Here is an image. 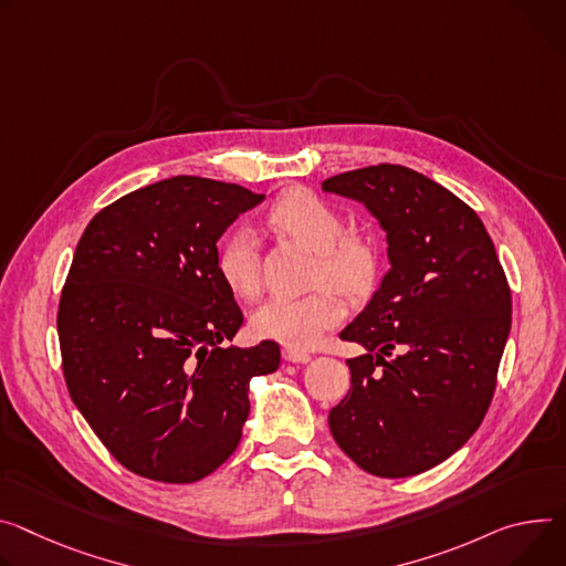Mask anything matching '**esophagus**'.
<instances>
[{
	"mask_svg": "<svg viewBox=\"0 0 566 566\" xmlns=\"http://www.w3.org/2000/svg\"><path fill=\"white\" fill-rule=\"evenodd\" d=\"M282 356L286 358L289 364H306V361H312L310 354L302 352V349H295V347H284Z\"/></svg>",
	"mask_w": 566,
	"mask_h": 566,
	"instance_id": "34e87169",
	"label": "esophagus"
}]
</instances>
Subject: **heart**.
Wrapping results in <instances>:
<instances>
[{
    "instance_id": "heart-1",
    "label": "heart",
    "mask_w": 566,
    "mask_h": 566,
    "mask_svg": "<svg viewBox=\"0 0 566 566\" xmlns=\"http://www.w3.org/2000/svg\"><path fill=\"white\" fill-rule=\"evenodd\" d=\"M271 226L318 252V282H329L345 293L366 291L379 273V243L364 232H345V221L327 200L306 189L282 193L269 212ZM217 273L237 297L260 291V252L250 228H234L217 252ZM345 318L343 300L321 289L310 295L269 297L250 318L260 338L286 347H312L327 329Z\"/></svg>"
}]
</instances>
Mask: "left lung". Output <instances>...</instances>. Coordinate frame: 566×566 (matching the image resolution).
Instances as JSON below:
<instances>
[{
    "mask_svg": "<svg viewBox=\"0 0 566 566\" xmlns=\"http://www.w3.org/2000/svg\"><path fill=\"white\" fill-rule=\"evenodd\" d=\"M361 200L388 239L390 271L340 332L349 392L329 410L336 444L368 474L427 472L481 427L512 321L494 243L468 202L431 178L377 165L323 180Z\"/></svg>",
    "mask_w": 566,
    "mask_h": 566,
    "instance_id": "left-lung-1",
    "label": "left lung"
}]
</instances>
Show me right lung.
I'll return each instance as SVG.
<instances>
[{"mask_svg":"<svg viewBox=\"0 0 566 566\" xmlns=\"http://www.w3.org/2000/svg\"><path fill=\"white\" fill-rule=\"evenodd\" d=\"M264 193L176 176L122 196L78 239L59 302L63 375L96 438L137 476L193 483L234 453L248 384L280 345L226 347L243 323L217 241Z\"/></svg>","mask_w":566,"mask_h":566,"instance_id":"1","label":"right lung"}]
</instances>
